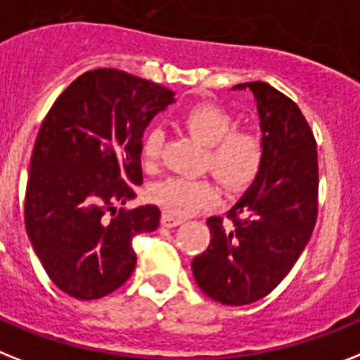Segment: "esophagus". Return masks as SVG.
I'll return each instance as SVG.
<instances>
[{
  "instance_id": "34e87169",
  "label": "esophagus",
  "mask_w": 360,
  "mask_h": 360,
  "mask_svg": "<svg viewBox=\"0 0 360 360\" xmlns=\"http://www.w3.org/2000/svg\"><path fill=\"white\" fill-rule=\"evenodd\" d=\"M160 224H162L165 227H177L183 224V218H177V216L170 214V212H162Z\"/></svg>"
}]
</instances>
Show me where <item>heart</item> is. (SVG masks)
I'll use <instances>...</instances> for the list:
<instances>
[{"mask_svg": "<svg viewBox=\"0 0 360 360\" xmlns=\"http://www.w3.org/2000/svg\"><path fill=\"white\" fill-rule=\"evenodd\" d=\"M183 124L195 139L209 146L205 166L227 188H244L259 175L264 159L261 139L248 129H235V118L229 110L214 103L195 105L186 110ZM162 142L165 133L159 127L146 133L142 142L146 165L157 162ZM150 195L166 212L186 216L214 200V186L207 179L174 175L155 183Z\"/></svg>", "mask_w": 360, "mask_h": 360, "instance_id": "obj_1", "label": "heart"}]
</instances>
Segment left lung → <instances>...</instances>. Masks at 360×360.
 <instances>
[{
	"mask_svg": "<svg viewBox=\"0 0 360 360\" xmlns=\"http://www.w3.org/2000/svg\"><path fill=\"white\" fill-rule=\"evenodd\" d=\"M250 89L261 120L264 159L255 181L227 212L210 216V244L192 261L201 290L224 305L268 296L296 264L318 216V153L311 127L290 98L262 81Z\"/></svg>",
	"mask_w": 360,
	"mask_h": 360,
	"instance_id": "obj_1",
	"label": "left lung"
}]
</instances>
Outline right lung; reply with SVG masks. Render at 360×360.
Masks as SVG:
<instances>
[{
  "label": "right lung",
  "instance_id": "right-lung-1",
  "mask_svg": "<svg viewBox=\"0 0 360 360\" xmlns=\"http://www.w3.org/2000/svg\"><path fill=\"white\" fill-rule=\"evenodd\" d=\"M174 92L114 68L79 75L44 118L25 190V229L49 279L98 300L136 266L133 238L159 227L155 205L116 212L142 185V136ZM111 216H108V212Z\"/></svg>",
  "mask_w": 360,
  "mask_h": 360
}]
</instances>
